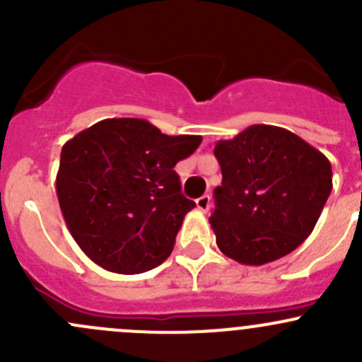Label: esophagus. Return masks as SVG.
Wrapping results in <instances>:
<instances>
[{
  "label": "esophagus",
  "instance_id": "obj_1",
  "mask_svg": "<svg viewBox=\"0 0 362 362\" xmlns=\"http://www.w3.org/2000/svg\"><path fill=\"white\" fill-rule=\"evenodd\" d=\"M196 208H198L199 211H208V208H210V196L204 194L202 198L196 199Z\"/></svg>",
  "mask_w": 362,
  "mask_h": 362
}]
</instances>
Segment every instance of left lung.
Wrapping results in <instances>:
<instances>
[{"label":"left lung","instance_id":"1","mask_svg":"<svg viewBox=\"0 0 362 362\" xmlns=\"http://www.w3.org/2000/svg\"><path fill=\"white\" fill-rule=\"evenodd\" d=\"M214 154L222 185L210 217L221 252L261 266L298 249L310 236L333 189L322 152L284 127L254 124Z\"/></svg>","mask_w":362,"mask_h":362}]
</instances>
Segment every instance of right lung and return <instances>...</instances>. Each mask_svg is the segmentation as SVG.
Segmentation results:
<instances>
[{
	"mask_svg": "<svg viewBox=\"0 0 362 362\" xmlns=\"http://www.w3.org/2000/svg\"><path fill=\"white\" fill-rule=\"evenodd\" d=\"M203 138L168 136L145 119H105L61 151L56 191L73 240L108 272L136 275L170 257L194 202L173 170Z\"/></svg>",
	"mask_w": 362,
	"mask_h": 362,
	"instance_id": "obj_1",
	"label": "right lung"
}]
</instances>
